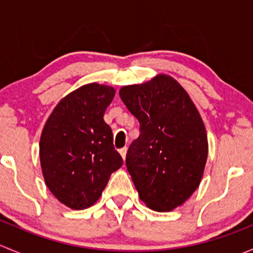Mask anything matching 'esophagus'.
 Returning <instances> with one entry per match:
<instances>
[{
  "label": "esophagus",
  "instance_id": "obj_1",
  "mask_svg": "<svg viewBox=\"0 0 253 253\" xmlns=\"http://www.w3.org/2000/svg\"><path fill=\"white\" fill-rule=\"evenodd\" d=\"M120 152V154H121V157H122V159H126V154H127V147H124V148H121V149L119 150Z\"/></svg>",
  "mask_w": 253,
  "mask_h": 253
}]
</instances>
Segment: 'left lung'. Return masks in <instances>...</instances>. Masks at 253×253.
Returning a JSON list of instances; mask_svg holds the SVG:
<instances>
[{
  "label": "left lung",
  "mask_w": 253,
  "mask_h": 253,
  "mask_svg": "<svg viewBox=\"0 0 253 253\" xmlns=\"http://www.w3.org/2000/svg\"><path fill=\"white\" fill-rule=\"evenodd\" d=\"M119 94L141 125L126 155L139 198L152 211H174L202 181L208 158L202 117L183 86L165 73L124 85Z\"/></svg>",
  "instance_id": "8db88e82"
}]
</instances>
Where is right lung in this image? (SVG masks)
Segmentation results:
<instances>
[{"mask_svg":"<svg viewBox=\"0 0 253 253\" xmlns=\"http://www.w3.org/2000/svg\"><path fill=\"white\" fill-rule=\"evenodd\" d=\"M114 96V86L84 84L58 101L42 128L39 154L45 183L58 202L75 211L93 206L124 164L104 121Z\"/></svg>","mask_w":253,"mask_h":253,"instance_id":"1","label":"right lung"}]
</instances>
